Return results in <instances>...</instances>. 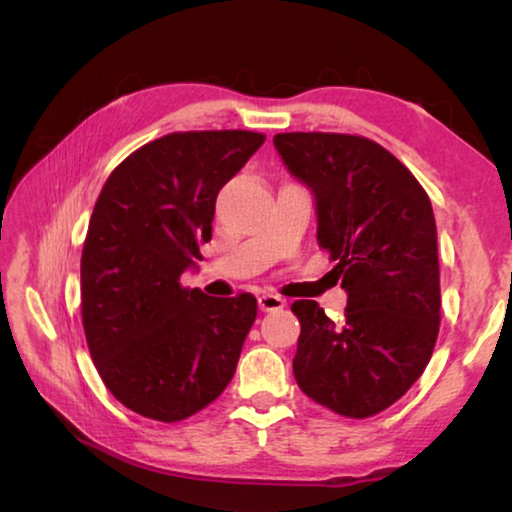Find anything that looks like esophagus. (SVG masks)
I'll return each mask as SVG.
<instances>
[{"mask_svg": "<svg viewBox=\"0 0 512 512\" xmlns=\"http://www.w3.org/2000/svg\"><path fill=\"white\" fill-rule=\"evenodd\" d=\"M257 302L262 311H277L287 305V300H284L282 296H277V293H262V296L257 298Z\"/></svg>", "mask_w": 512, "mask_h": 512, "instance_id": "34e87169", "label": "esophagus"}]
</instances>
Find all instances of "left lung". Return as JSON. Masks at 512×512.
Here are the masks:
<instances>
[{"instance_id":"left-lung-1","label":"left lung","mask_w":512,"mask_h":512,"mask_svg":"<svg viewBox=\"0 0 512 512\" xmlns=\"http://www.w3.org/2000/svg\"><path fill=\"white\" fill-rule=\"evenodd\" d=\"M277 153L316 198L318 246L348 291L341 323L296 300L293 375L343 418H370L415 384L440 327L438 237L431 201L384 146L345 133H277Z\"/></svg>"}]
</instances>
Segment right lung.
Segmentation results:
<instances>
[{"instance_id":"1","label":"right lung","mask_w":512,"mask_h":512,"mask_svg":"<svg viewBox=\"0 0 512 512\" xmlns=\"http://www.w3.org/2000/svg\"><path fill=\"white\" fill-rule=\"evenodd\" d=\"M264 140L169 133L128 155L94 203L81 255L85 341L108 391L144 418L185 420L235 375L255 296L212 298L180 275L203 259L221 187Z\"/></svg>"}]
</instances>
